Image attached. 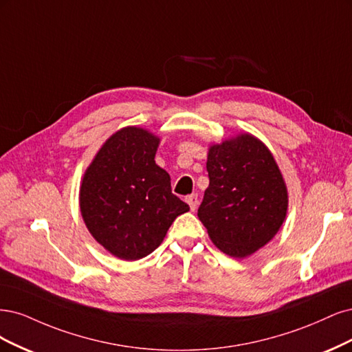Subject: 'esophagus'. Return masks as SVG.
Here are the masks:
<instances>
[{
	"label": "esophagus",
	"mask_w": 352,
	"mask_h": 352,
	"mask_svg": "<svg viewBox=\"0 0 352 352\" xmlns=\"http://www.w3.org/2000/svg\"><path fill=\"white\" fill-rule=\"evenodd\" d=\"M186 201L188 203V206H190V209L195 212L196 209H197V203H199V197H197V195H190V196H187L186 197Z\"/></svg>",
	"instance_id": "34e87169"
}]
</instances>
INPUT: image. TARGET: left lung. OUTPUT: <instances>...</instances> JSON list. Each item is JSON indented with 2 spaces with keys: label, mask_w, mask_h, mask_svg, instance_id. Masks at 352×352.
Instances as JSON below:
<instances>
[{
  "label": "left lung",
  "mask_w": 352,
  "mask_h": 352,
  "mask_svg": "<svg viewBox=\"0 0 352 352\" xmlns=\"http://www.w3.org/2000/svg\"><path fill=\"white\" fill-rule=\"evenodd\" d=\"M209 187L197 217L212 243L231 257L267 244L287 217L288 192L267 147L252 134L213 144L208 153Z\"/></svg>",
  "instance_id": "1"
}]
</instances>
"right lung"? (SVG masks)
Wrapping results in <instances>:
<instances>
[{
    "instance_id": "right-lung-1",
    "label": "right lung",
    "mask_w": 352,
    "mask_h": 352,
    "mask_svg": "<svg viewBox=\"0 0 352 352\" xmlns=\"http://www.w3.org/2000/svg\"><path fill=\"white\" fill-rule=\"evenodd\" d=\"M157 144L147 130L122 129L100 147L83 177L80 210L87 230L122 260L151 254L178 214L190 210L155 164Z\"/></svg>"
}]
</instances>
